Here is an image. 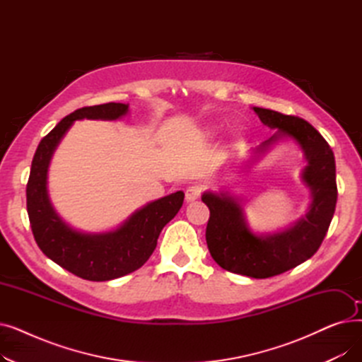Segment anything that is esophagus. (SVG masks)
<instances>
[{
	"label": "esophagus",
	"mask_w": 362,
	"mask_h": 362,
	"mask_svg": "<svg viewBox=\"0 0 362 362\" xmlns=\"http://www.w3.org/2000/svg\"><path fill=\"white\" fill-rule=\"evenodd\" d=\"M201 195V187L199 186H189L185 192V201L186 202H194Z\"/></svg>",
	"instance_id": "esophagus-1"
}]
</instances>
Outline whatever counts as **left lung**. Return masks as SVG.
Returning <instances> with one entry per match:
<instances>
[{"instance_id":"obj_1","label":"left lung","mask_w":362,"mask_h":362,"mask_svg":"<svg viewBox=\"0 0 362 362\" xmlns=\"http://www.w3.org/2000/svg\"><path fill=\"white\" fill-rule=\"evenodd\" d=\"M254 111L265 126L277 129L255 152L264 154L283 138L295 139L303 151L308 164L302 170V180L313 197L308 213L281 232L257 235L246 224L236 198L227 192H205L202 202L210 208L205 239L211 257L221 269L254 279H267L296 267L320 248L337 201L336 164L330 145L308 122L267 108L254 107Z\"/></svg>"}]
</instances>
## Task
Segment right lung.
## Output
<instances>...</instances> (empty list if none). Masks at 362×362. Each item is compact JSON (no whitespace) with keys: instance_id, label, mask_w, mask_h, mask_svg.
Instances as JSON below:
<instances>
[{"instance_id":"right-lung-1","label":"right lung","mask_w":362,"mask_h":362,"mask_svg":"<svg viewBox=\"0 0 362 362\" xmlns=\"http://www.w3.org/2000/svg\"><path fill=\"white\" fill-rule=\"evenodd\" d=\"M127 111L129 104L108 103L69 114L37 145L26 186L29 221L40 250L60 267L90 281L112 280L142 267L154 252L163 227L179 213L185 198V194L177 191L152 201L116 230L105 233L76 230L54 210L47 189L48 165L73 122L117 120Z\"/></svg>"}]
</instances>
